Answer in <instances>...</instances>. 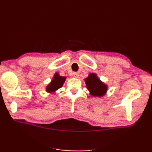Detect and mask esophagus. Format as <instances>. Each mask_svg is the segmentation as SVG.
Returning <instances> with one entry per match:
<instances>
[{
    "label": "esophagus",
    "instance_id": "34e87169",
    "mask_svg": "<svg viewBox=\"0 0 152 152\" xmlns=\"http://www.w3.org/2000/svg\"><path fill=\"white\" fill-rule=\"evenodd\" d=\"M79 76V74L78 72H73L72 74V76L74 77V78H78Z\"/></svg>",
    "mask_w": 152,
    "mask_h": 152
}]
</instances>
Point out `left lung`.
<instances>
[{
    "label": "left lung",
    "mask_w": 152,
    "mask_h": 152,
    "mask_svg": "<svg viewBox=\"0 0 152 152\" xmlns=\"http://www.w3.org/2000/svg\"><path fill=\"white\" fill-rule=\"evenodd\" d=\"M86 88L92 96H102L106 93L107 86L98 78L96 74L91 73L85 79Z\"/></svg>",
    "instance_id": "obj_1"
}]
</instances>
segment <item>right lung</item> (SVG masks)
<instances>
[{
    "label": "right lung",
    "instance_id": "1",
    "mask_svg": "<svg viewBox=\"0 0 152 152\" xmlns=\"http://www.w3.org/2000/svg\"><path fill=\"white\" fill-rule=\"evenodd\" d=\"M66 78V77L60 76H59L58 73H56L53 80L46 88V91L48 92H54L58 89L60 88L65 82Z\"/></svg>",
    "mask_w": 152,
    "mask_h": 152
}]
</instances>
